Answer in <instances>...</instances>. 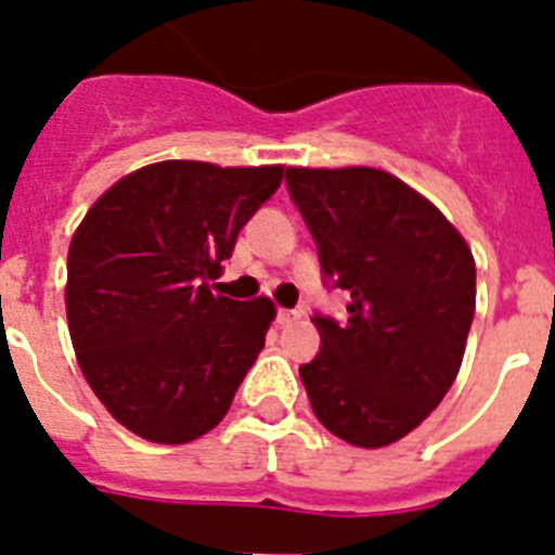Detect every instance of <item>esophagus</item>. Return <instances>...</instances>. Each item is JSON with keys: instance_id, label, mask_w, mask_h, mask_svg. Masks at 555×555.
Wrapping results in <instances>:
<instances>
[{"instance_id": "obj_1", "label": "esophagus", "mask_w": 555, "mask_h": 555, "mask_svg": "<svg viewBox=\"0 0 555 555\" xmlns=\"http://www.w3.org/2000/svg\"><path fill=\"white\" fill-rule=\"evenodd\" d=\"M299 315H301V310H285V307H279V310H276L279 324H291V321H296Z\"/></svg>"}]
</instances>
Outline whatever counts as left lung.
Masks as SVG:
<instances>
[{"mask_svg":"<svg viewBox=\"0 0 555 555\" xmlns=\"http://www.w3.org/2000/svg\"><path fill=\"white\" fill-rule=\"evenodd\" d=\"M319 248L324 287L349 293L347 321L313 313L321 349L299 366L327 431L380 449L446 398L477 305V268L457 228L378 169H287Z\"/></svg>","mask_w":555,"mask_h":555,"instance_id":"8db88e82","label":"left lung"}]
</instances>
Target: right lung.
I'll return each mask as SVG.
<instances>
[{"label":"right lung","instance_id":"1","mask_svg":"<svg viewBox=\"0 0 555 555\" xmlns=\"http://www.w3.org/2000/svg\"><path fill=\"white\" fill-rule=\"evenodd\" d=\"M282 171L152 163L112 185L69 242L78 364L112 417L143 440L177 446L211 431L262 352L273 305L214 296L208 276Z\"/></svg>","mask_w":555,"mask_h":555}]
</instances>
